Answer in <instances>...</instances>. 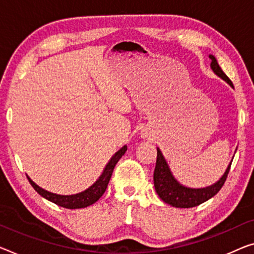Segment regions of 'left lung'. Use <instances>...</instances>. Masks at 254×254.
Returning <instances> with one entry per match:
<instances>
[{
	"mask_svg": "<svg viewBox=\"0 0 254 254\" xmlns=\"http://www.w3.org/2000/svg\"><path fill=\"white\" fill-rule=\"evenodd\" d=\"M209 57L210 59H211V68L213 71L216 72L218 76L221 77L222 79L227 81L232 87H234L232 80L226 76V73L224 71H222L219 64H218L216 58L213 56ZM157 163H155V169L153 174L155 190H157L158 195L162 201H165L166 203L173 206H176V208H193V206H196L198 204L203 203L205 201H208L209 198H211L219 192L221 187L224 186L226 179H227L229 170H231L232 162L229 163L225 174L222 175V177L216 183V184L205 187V189H189V187H185L179 184L176 179L174 178L165 158H163L161 151L159 149H157Z\"/></svg>",
	"mask_w": 254,
	"mask_h": 254,
	"instance_id": "8db88e82",
	"label": "left lung"
}]
</instances>
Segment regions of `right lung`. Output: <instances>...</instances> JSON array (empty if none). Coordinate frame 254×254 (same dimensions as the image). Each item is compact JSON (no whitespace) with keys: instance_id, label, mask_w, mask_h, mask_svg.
I'll use <instances>...</instances> for the list:
<instances>
[{"instance_id":"obj_1","label":"right lung","mask_w":254,"mask_h":254,"mask_svg":"<svg viewBox=\"0 0 254 254\" xmlns=\"http://www.w3.org/2000/svg\"><path fill=\"white\" fill-rule=\"evenodd\" d=\"M127 151V146H124L120 149L117 153L111 158L110 161L104 168V171L101 175V177L97 179V181L93 184L88 190H84L79 194L75 195H58L54 193L48 192V190L41 189L40 186H37L35 183L30 179L28 176V181L30 185L34 187V190L36 192L42 195L43 197H45L46 200H49L53 203H56L60 206H64V208L67 209H79V208H86V206L91 205L99 200V198L104 194L105 190H107L109 182H110L111 175L114 173V169L117 165V162L119 161L120 158L125 154V152Z\"/></svg>"}]
</instances>
